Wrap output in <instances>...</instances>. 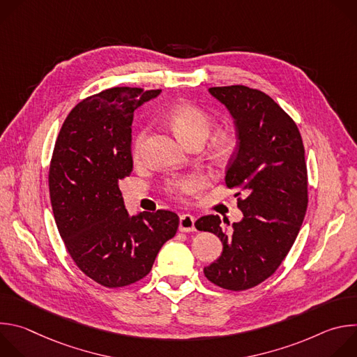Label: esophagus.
<instances>
[{"label":"esophagus","instance_id":"34e87169","mask_svg":"<svg viewBox=\"0 0 357 357\" xmlns=\"http://www.w3.org/2000/svg\"><path fill=\"white\" fill-rule=\"evenodd\" d=\"M179 230L181 231H193L195 230V218L189 213H183L179 218Z\"/></svg>","mask_w":357,"mask_h":357}]
</instances>
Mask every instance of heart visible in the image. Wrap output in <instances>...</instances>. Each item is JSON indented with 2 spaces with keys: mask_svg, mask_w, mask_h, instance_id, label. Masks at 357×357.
Wrapping results in <instances>:
<instances>
[{
  "mask_svg": "<svg viewBox=\"0 0 357 357\" xmlns=\"http://www.w3.org/2000/svg\"><path fill=\"white\" fill-rule=\"evenodd\" d=\"M169 123L178 135L186 142L192 144L195 141H205L212 130V119L211 116L197 106L192 105H181L171 110ZM149 128H142L132 142V158L135 161L142 160L145 152V144L148 138ZM215 154L226 160L229 158L236 148V137L233 134H222L215 141ZM206 186V178L199 172H192L186 175H179L168 179L165 182V190L179 199L186 200L189 196L197 193Z\"/></svg>",
  "mask_w": 357,
  "mask_h": 357,
  "instance_id": "obj_1",
  "label": "heart"
}]
</instances>
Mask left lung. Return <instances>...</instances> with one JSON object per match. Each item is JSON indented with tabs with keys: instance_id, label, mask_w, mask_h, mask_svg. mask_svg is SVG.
Segmentation results:
<instances>
[{
	"instance_id": "1",
	"label": "left lung",
	"mask_w": 357,
	"mask_h": 357,
	"mask_svg": "<svg viewBox=\"0 0 357 357\" xmlns=\"http://www.w3.org/2000/svg\"><path fill=\"white\" fill-rule=\"evenodd\" d=\"M234 117L237 149L226 185L237 189L244 218L215 215L196 220L197 230L212 231L223 243L222 256L205 267V277L229 291H244L271 277L289 252L308 208V171L295 121L266 93L234 84L211 87ZM244 194L243 198L241 195Z\"/></svg>"
}]
</instances>
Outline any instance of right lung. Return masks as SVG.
Listing matches in <instances>:
<instances>
[{"label": "right lung", "mask_w": 357, "mask_h": 357, "mask_svg": "<svg viewBox=\"0 0 357 357\" xmlns=\"http://www.w3.org/2000/svg\"><path fill=\"white\" fill-rule=\"evenodd\" d=\"M160 91L113 87L86 97L66 117L50 160V203L65 247L83 274L107 288L148 275L179 226L165 209L130 218L120 190L132 172V114Z\"/></svg>", "instance_id": "obj_1"}]
</instances>
